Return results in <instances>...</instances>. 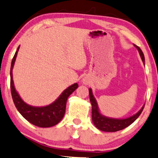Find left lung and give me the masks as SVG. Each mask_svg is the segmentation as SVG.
<instances>
[{"mask_svg": "<svg viewBox=\"0 0 158 158\" xmlns=\"http://www.w3.org/2000/svg\"><path fill=\"white\" fill-rule=\"evenodd\" d=\"M135 46L137 48V50L139 52V55L141 56L143 62H145V58L143 52L141 49L139 48L138 46L135 44ZM89 97H90V101L91 102L92 106V119H93L94 124L97 128L103 131L107 132H115L119 130L124 129L125 128L128 127V126L132 124L138 118V117L142 113L144 106L141 108L139 111L137 112V114L133 115L132 117H128V118L123 119H112L108 118V117H104L102 116L100 113L99 112L98 110L97 103L96 102L95 98L94 97L93 94H92L91 89H89Z\"/></svg>", "mask_w": 158, "mask_h": 158, "instance_id": "left-lung-1", "label": "left lung"}]
</instances>
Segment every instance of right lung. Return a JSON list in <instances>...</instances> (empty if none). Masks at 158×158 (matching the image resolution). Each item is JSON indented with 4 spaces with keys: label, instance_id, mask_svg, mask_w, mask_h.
I'll return each mask as SVG.
<instances>
[{
    "label": "right lung",
    "instance_id": "add662e5",
    "mask_svg": "<svg viewBox=\"0 0 158 158\" xmlns=\"http://www.w3.org/2000/svg\"><path fill=\"white\" fill-rule=\"evenodd\" d=\"M19 47L12 59L10 68V88L14 104L20 114L32 125L41 128H48L58 124L64 117L68 98L78 88L77 83L72 85L61 94L51 105L44 107H32L25 103L16 92L12 80V68L15 63Z\"/></svg>",
    "mask_w": 158,
    "mask_h": 158
}]
</instances>
